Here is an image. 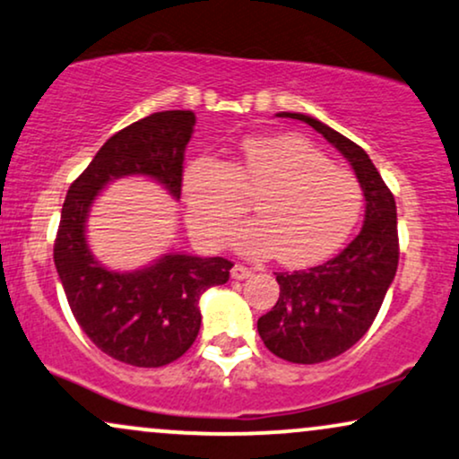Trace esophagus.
Returning <instances> with one entry per match:
<instances>
[{
    "label": "esophagus",
    "mask_w": 459,
    "mask_h": 459,
    "mask_svg": "<svg viewBox=\"0 0 459 459\" xmlns=\"http://www.w3.org/2000/svg\"><path fill=\"white\" fill-rule=\"evenodd\" d=\"M230 275H233L235 280H246V278H250L252 275V269H247L246 264H241V263H237L233 269H230Z\"/></svg>",
    "instance_id": "1"
}]
</instances>
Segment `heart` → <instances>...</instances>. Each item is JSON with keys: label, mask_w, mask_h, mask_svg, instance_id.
Here are the masks:
<instances>
[{"label": "heart", "mask_w": 459, "mask_h": 459, "mask_svg": "<svg viewBox=\"0 0 459 459\" xmlns=\"http://www.w3.org/2000/svg\"><path fill=\"white\" fill-rule=\"evenodd\" d=\"M184 196L192 230L207 246H224L247 212L235 247L247 258L278 256L307 267L338 252L363 207L361 184L351 170L301 136H247L233 158H196L184 170Z\"/></svg>", "instance_id": "heart-1"}]
</instances>
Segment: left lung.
Segmentation results:
<instances>
[{
  "label": "left lung",
  "mask_w": 459,
  "mask_h": 459,
  "mask_svg": "<svg viewBox=\"0 0 459 459\" xmlns=\"http://www.w3.org/2000/svg\"><path fill=\"white\" fill-rule=\"evenodd\" d=\"M312 126L351 162L363 198L361 233L327 263L306 272L275 273L280 299L258 318V335L275 357L320 363L342 355L366 335L397 272L395 198L357 143L303 113H280Z\"/></svg>",
  "instance_id": "8db88e82"
}]
</instances>
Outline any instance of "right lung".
<instances>
[{"mask_svg":"<svg viewBox=\"0 0 459 459\" xmlns=\"http://www.w3.org/2000/svg\"><path fill=\"white\" fill-rule=\"evenodd\" d=\"M195 124L192 110H162L119 130L76 177L62 207L53 258L70 310L98 349L128 366L160 368L184 355L201 329L198 299L226 284L233 263L169 252L139 272H113L93 258L87 215L119 177H149L179 198Z\"/></svg>","mask_w":459,"mask_h":459,"instance_id":"right-lung-1","label":"right lung"}]
</instances>
